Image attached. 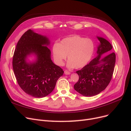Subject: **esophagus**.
<instances>
[{"label":"esophagus","instance_id":"34e87169","mask_svg":"<svg viewBox=\"0 0 131 131\" xmlns=\"http://www.w3.org/2000/svg\"><path fill=\"white\" fill-rule=\"evenodd\" d=\"M70 74V73L69 72H68V71H67V70L64 71V74L65 75H69Z\"/></svg>","mask_w":131,"mask_h":131}]
</instances>
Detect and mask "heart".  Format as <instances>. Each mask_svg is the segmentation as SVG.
I'll return each instance as SVG.
<instances>
[{
	"mask_svg": "<svg viewBox=\"0 0 131 131\" xmlns=\"http://www.w3.org/2000/svg\"><path fill=\"white\" fill-rule=\"evenodd\" d=\"M94 50L95 44L92 39L74 35L62 39L60 43H54L52 53L57 65L64 64L68 55V68L79 69L88 64L93 57Z\"/></svg>",
	"mask_w": 131,
	"mask_h": 131,
	"instance_id": "b5f03b06",
	"label": "heart"
}]
</instances>
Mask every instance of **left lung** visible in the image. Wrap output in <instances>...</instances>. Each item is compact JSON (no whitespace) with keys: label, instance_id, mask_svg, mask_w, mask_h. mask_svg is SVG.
<instances>
[{"label":"left lung","instance_id":"8db88e82","mask_svg":"<svg viewBox=\"0 0 131 131\" xmlns=\"http://www.w3.org/2000/svg\"><path fill=\"white\" fill-rule=\"evenodd\" d=\"M97 38L100 41L97 56L89 64L76 72L79 79L74 86V90L86 97L95 96L105 89L112 78L115 64L114 52L103 57L104 54L111 52L112 44L103 38L97 36Z\"/></svg>","mask_w":131,"mask_h":131}]
</instances>
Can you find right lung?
<instances>
[{
	"instance_id": "obj_1",
	"label": "right lung",
	"mask_w": 131,
	"mask_h": 131,
	"mask_svg": "<svg viewBox=\"0 0 131 131\" xmlns=\"http://www.w3.org/2000/svg\"><path fill=\"white\" fill-rule=\"evenodd\" d=\"M48 37L29 29L18 41L13 59L14 74L20 88L35 98L47 96L64 72L51 57ZM33 57L32 61L29 59Z\"/></svg>"
}]
</instances>
